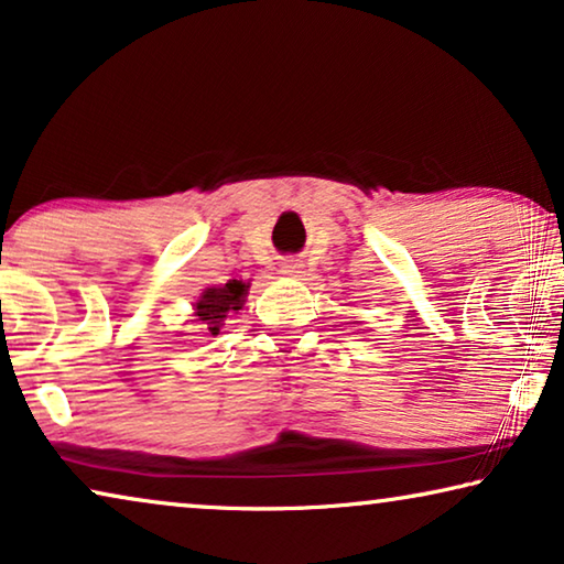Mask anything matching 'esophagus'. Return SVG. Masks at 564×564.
<instances>
[{"instance_id": "1", "label": "esophagus", "mask_w": 564, "mask_h": 564, "mask_svg": "<svg viewBox=\"0 0 564 564\" xmlns=\"http://www.w3.org/2000/svg\"><path fill=\"white\" fill-rule=\"evenodd\" d=\"M281 271H283L285 275H293V279H299V275L304 273V263H301V260H293V258H291V260H285Z\"/></svg>"}]
</instances>
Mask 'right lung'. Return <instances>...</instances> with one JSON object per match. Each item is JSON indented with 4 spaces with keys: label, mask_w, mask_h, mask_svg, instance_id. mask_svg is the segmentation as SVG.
I'll return each instance as SVG.
<instances>
[{
    "label": "right lung",
    "mask_w": 564,
    "mask_h": 564,
    "mask_svg": "<svg viewBox=\"0 0 564 564\" xmlns=\"http://www.w3.org/2000/svg\"><path fill=\"white\" fill-rule=\"evenodd\" d=\"M248 289L250 283H242V281H228L220 289H207L202 291L199 301L195 304V322L202 324V329L207 334H220L225 318L228 314H238L246 304V296H248Z\"/></svg>",
    "instance_id": "1"
}]
</instances>
